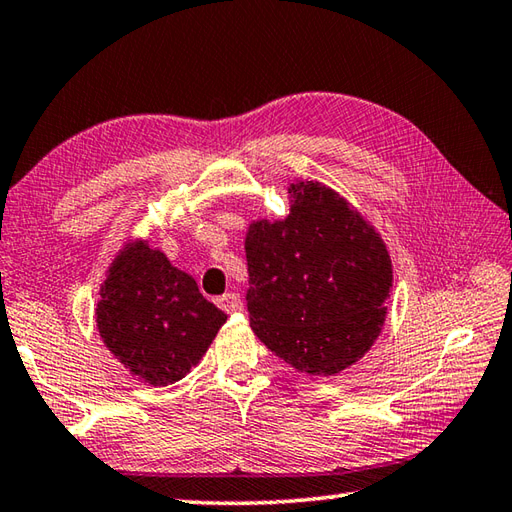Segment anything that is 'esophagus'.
<instances>
[{
	"instance_id": "esophagus-1",
	"label": "esophagus",
	"mask_w": 512,
	"mask_h": 512,
	"mask_svg": "<svg viewBox=\"0 0 512 512\" xmlns=\"http://www.w3.org/2000/svg\"><path fill=\"white\" fill-rule=\"evenodd\" d=\"M217 306L224 310V313H239L242 310V299H239L237 293H226L217 299Z\"/></svg>"
}]
</instances>
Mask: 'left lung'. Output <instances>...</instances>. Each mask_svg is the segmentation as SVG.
I'll use <instances>...</instances> for the list:
<instances>
[{
	"instance_id": "obj_1",
	"label": "left lung",
	"mask_w": 512,
	"mask_h": 512,
	"mask_svg": "<svg viewBox=\"0 0 512 512\" xmlns=\"http://www.w3.org/2000/svg\"><path fill=\"white\" fill-rule=\"evenodd\" d=\"M288 215L248 224L246 304L255 335L299 373L362 359L386 322L393 262L377 228L322 182L288 184Z\"/></svg>"
}]
</instances>
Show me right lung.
Here are the masks:
<instances>
[{
  "label": "right lung",
  "instance_id": "1",
  "mask_svg": "<svg viewBox=\"0 0 512 512\" xmlns=\"http://www.w3.org/2000/svg\"><path fill=\"white\" fill-rule=\"evenodd\" d=\"M226 315L159 248L130 237L99 286L95 326L137 382L168 386L202 362Z\"/></svg>",
  "mask_w": 512,
  "mask_h": 512
}]
</instances>
